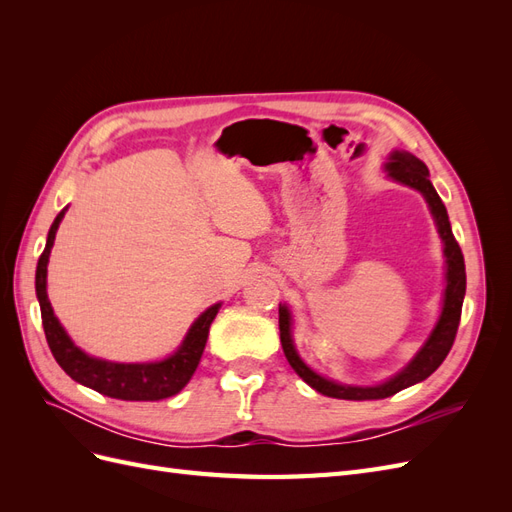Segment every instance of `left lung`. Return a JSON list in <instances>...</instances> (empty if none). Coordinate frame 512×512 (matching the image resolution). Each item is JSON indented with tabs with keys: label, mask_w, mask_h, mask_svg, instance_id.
I'll return each instance as SVG.
<instances>
[{
	"label": "left lung",
	"mask_w": 512,
	"mask_h": 512,
	"mask_svg": "<svg viewBox=\"0 0 512 512\" xmlns=\"http://www.w3.org/2000/svg\"><path fill=\"white\" fill-rule=\"evenodd\" d=\"M384 173L393 181L408 185V188L421 194L429 207L433 222H436L438 235L442 239V252H444V265H446L442 309H440L438 322L433 324L431 333L425 339V344L416 350V354L408 361L406 367H401L395 376H391L389 380H384L380 384L359 386V384H344V382L322 376L301 359V354L297 346H294V339H292L290 307L286 303H280V339H282V348L290 367L297 371L299 378L305 384L312 386L314 391L335 399H350V401L384 399L429 378L433 371L442 365L446 354L451 352L457 327H459V318H461L463 297H466V265H463L461 247L453 237L451 222H448V213L442 198L438 196L436 188H433V183L429 181L427 166L416 156H412L410 151L395 149L389 153V158L384 162Z\"/></svg>",
	"instance_id": "left-lung-1"
}]
</instances>
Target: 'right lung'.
<instances>
[{
    "mask_svg": "<svg viewBox=\"0 0 512 512\" xmlns=\"http://www.w3.org/2000/svg\"><path fill=\"white\" fill-rule=\"evenodd\" d=\"M66 211L68 207L61 209L55 222L51 224L44 252L36 267V297L40 303L42 327L55 361L74 382L89 386V389L113 399L158 401L177 395L194 376L207 344L209 327L213 318L218 316L222 303L207 307L205 312L192 322V327L185 333L183 342L177 346V350L173 354H168L166 359L151 363H117L87 354L72 342L68 331L61 327L59 318L53 312L49 294H46V267H49V256L53 250L57 228L61 220H64Z\"/></svg>",
    "mask_w": 512,
    "mask_h": 512,
    "instance_id": "add662e5",
    "label": "right lung"
}]
</instances>
